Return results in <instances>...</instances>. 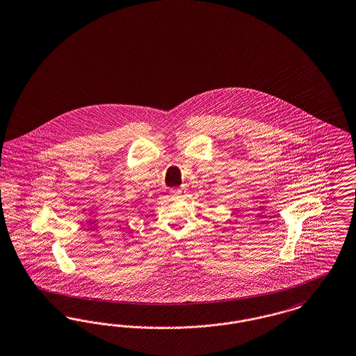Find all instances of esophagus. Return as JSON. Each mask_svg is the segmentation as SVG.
<instances>
[{
  "label": "esophagus",
  "mask_w": 356,
  "mask_h": 356,
  "mask_svg": "<svg viewBox=\"0 0 356 356\" xmlns=\"http://www.w3.org/2000/svg\"><path fill=\"white\" fill-rule=\"evenodd\" d=\"M170 193H171V196H180L183 193V188H173Z\"/></svg>",
  "instance_id": "1"
}]
</instances>
